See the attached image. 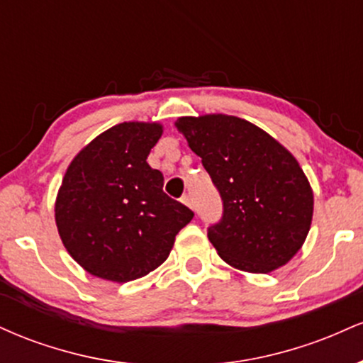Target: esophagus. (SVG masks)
I'll return each mask as SVG.
<instances>
[{
  "label": "esophagus",
  "mask_w": 363,
  "mask_h": 363,
  "mask_svg": "<svg viewBox=\"0 0 363 363\" xmlns=\"http://www.w3.org/2000/svg\"><path fill=\"white\" fill-rule=\"evenodd\" d=\"M182 203H184V205H187L189 208H193V206H194L193 196H191V194H184V196H182Z\"/></svg>",
  "instance_id": "34e87169"
}]
</instances>
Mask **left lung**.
Segmentation results:
<instances>
[{"label": "left lung", "instance_id": "obj_1", "mask_svg": "<svg viewBox=\"0 0 363 363\" xmlns=\"http://www.w3.org/2000/svg\"><path fill=\"white\" fill-rule=\"evenodd\" d=\"M176 126L222 198V218L208 227L218 256L249 273L289 262L309 234L314 210L309 181L289 150L234 116L181 118Z\"/></svg>", "mask_w": 363, "mask_h": 363}]
</instances>
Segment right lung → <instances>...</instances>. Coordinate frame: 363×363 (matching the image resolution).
Segmentation results:
<instances>
[{
    "instance_id": "right-lung-1",
    "label": "right lung",
    "mask_w": 363,
    "mask_h": 363,
    "mask_svg": "<svg viewBox=\"0 0 363 363\" xmlns=\"http://www.w3.org/2000/svg\"><path fill=\"white\" fill-rule=\"evenodd\" d=\"M160 124L123 123L74 157L56 199V225L73 259L95 277L131 281L167 259L177 232L193 220L164 193L147 157Z\"/></svg>"
}]
</instances>
